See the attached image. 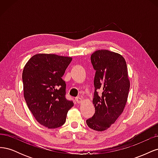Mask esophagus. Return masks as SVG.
Instances as JSON below:
<instances>
[{"mask_svg":"<svg viewBox=\"0 0 158 158\" xmlns=\"http://www.w3.org/2000/svg\"><path fill=\"white\" fill-rule=\"evenodd\" d=\"M75 100H76V102H77L78 103H80L81 102H82V98H80V97H77V98H75Z\"/></svg>","mask_w":158,"mask_h":158,"instance_id":"esophagus-1","label":"esophagus"}]
</instances>
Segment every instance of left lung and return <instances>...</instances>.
Instances as JSON below:
<instances>
[{
  "mask_svg": "<svg viewBox=\"0 0 158 158\" xmlns=\"http://www.w3.org/2000/svg\"><path fill=\"white\" fill-rule=\"evenodd\" d=\"M95 70L93 103L95 113L86 120L96 131L111 127L123 113L127 102L130 81L127 63L121 55L108 50H98L91 55ZM101 90L102 94L98 92Z\"/></svg>",
  "mask_w": 158,
  "mask_h": 158,
  "instance_id": "obj_1",
  "label": "left lung"
}]
</instances>
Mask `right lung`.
I'll use <instances>...</instances> for the list:
<instances>
[{"label": "right lung", "instance_id": "add662e5", "mask_svg": "<svg viewBox=\"0 0 158 158\" xmlns=\"http://www.w3.org/2000/svg\"><path fill=\"white\" fill-rule=\"evenodd\" d=\"M72 57L37 54L23 68V95L37 121L49 128L64 125L69 110L74 106L66 99V84L62 77Z\"/></svg>", "mask_w": 158, "mask_h": 158}]
</instances>
